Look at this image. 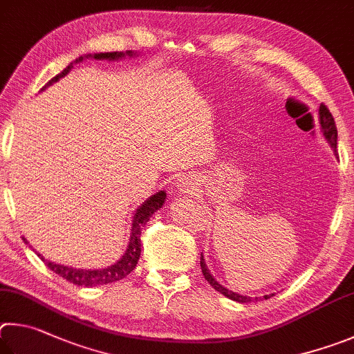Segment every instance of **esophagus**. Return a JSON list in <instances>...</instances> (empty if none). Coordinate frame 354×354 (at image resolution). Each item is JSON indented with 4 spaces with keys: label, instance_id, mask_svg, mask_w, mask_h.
Masks as SVG:
<instances>
[{
    "label": "esophagus",
    "instance_id": "34e87169",
    "mask_svg": "<svg viewBox=\"0 0 354 354\" xmlns=\"http://www.w3.org/2000/svg\"><path fill=\"white\" fill-rule=\"evenodd\" d=\"M194 180L191 177H182L178 178L177 182V187H178V191H182V193H188L191 194V191H194Z\"/></svg>",
    "mask_w": 354,
    "mask_h": 354
}]
</instances>
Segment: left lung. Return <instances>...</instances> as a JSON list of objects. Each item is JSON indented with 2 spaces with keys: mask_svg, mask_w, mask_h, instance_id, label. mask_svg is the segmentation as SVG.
I'll use <instances>...</instances> for the list:
<instances>
[{
  "mask_svg": "<svg viewBox=\"0 0 354 354\" xmlns=\"http://www.w3.org/2000/svg\"><path fill=\"white\" fill-rule=\"evenodd\" d=\"M319 122H320V132L322 135H324V138L326 140L328 145L331 146L334 155L336 153V146H337V129H336V122H334V118L333 115L330 113V110H328L324 104L320 105L319 109ZM201 269H202V274L203 277H205V280L212 284V286L218 290V292H221L222 295H225L227 299H230L233 301H238V303H250L253 301L252 297L249 295H241V294H236L233 292V290H228L225 286H222V284H219L218 281L214 280V277L212 275V272L208 270L207 264H205V259H203V255L201 253ZM270 297H274V294L270 295H264V299H270ZM257 300V299H255Z\"/></svg>",
  "mask_w": 354,
  "mask_h": 354,
  "instance_id": "obj_1",
  "label": "left lung"
}]
</instances>
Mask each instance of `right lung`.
<instances>
[{"label": "right lung", "instance_id": "add662e5", "mask_svg": "<svg viewBox=\"0 0 354 354\" xmlns=\"http://www.w3.org/2000/svg\"><path fill=\"white\" fill-rule=\"evenodd\" d=\"M136 53L132 51H126V53H97V54H85L80 55L79 59L71 62L64 71L57 76L53 77L49 82L43 86V90H46L48 86H51L54 82H57L59 79L65 77L68 73L71 71L73 64H79L85 59H95V60H109V62H115V60H121L129 55V57H133ZM166 201V191H158V193L152 194L149 199H146L141 205L136 208V212L132 218V228H130V238H129V244L127 249L124 252V255L118 259L115 264L107 266L104 269H76V268H70V266H62V264H55L53 261H48V259L43 258L40 253L37 255L40 257V259L45 263L49 269L55 274L60 275L62 278H65L66 281H70L73 284H77V286H84V288H95L99 286V284H107V283H115L120 281L122 278H126L130 272L135 269L136 263H138L140 255H141V230L142 227L146 225V222L152 218V214L155 212L163 207V203ZM24 243L28 244V241L23 238Z\"/></svg>", "mask_w": 354, "mask_h": 354}]
</instances>
